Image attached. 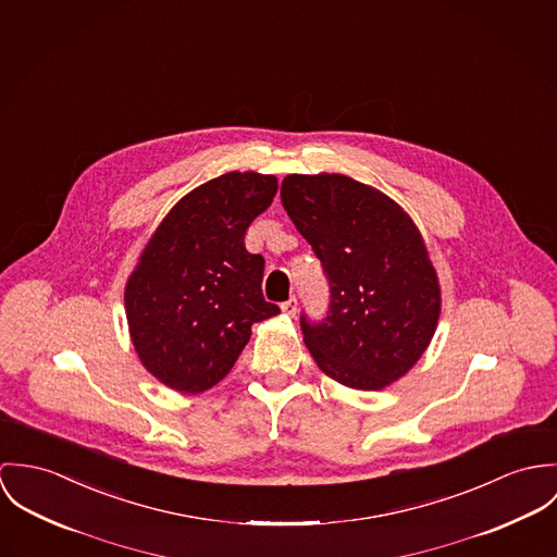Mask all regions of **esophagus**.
<instances>
[{"label": "esophagus", "mask_w": 557, "mask_h": 557, "mask_svg": "<svg viewBox=\"0 0 557 557\" xmlns=\"http://www.w3.org/2000/svg\"><path fill=\"white\" fill-rule=\"evenodd\" d=\"M297 308H299L297 297H290L286 304H282V311H284L286 315H295V313H297Z\"/></svg>", "instance_id": "obj_1"}]
</instances>
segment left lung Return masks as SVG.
<instances>
[{"mask_svg": "<svg viewBox=\"0 0 557 557\" xmlns=\"http://www.w3.org/2000/svg\"><path fill=\"white\" fill-rule=\"evenodd\" d=\"M282 205L320 258L326 318L301 315L318 368L344 386L380 391L421 359L440 318V284L412 218L346 175H288Z\"/></svg>", "mask_w": 557, "mask_h": 557, "instance_id": "8db88e82", "label": "left lung"}]
</instances>
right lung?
Returning <instances> with one entry per match:
<instances>
[{"instance_id":"add662e5","label":"right lung","mask_w":557,"mask_h":557,"mask_svg":"<svg viewBox=\"0 0 557 557\" xmlns=\"http://www.w3.org/2000/svg\"><path fill=\"white\" fill-rule=\"evenodd\" d=\"M275 191L273 175H220L186 194L143 249L125 284V315L140 363L169 388L218 384L251 324L280 313L262 297L264 258L244 244Z\"/></svg>"}]
</instances>
